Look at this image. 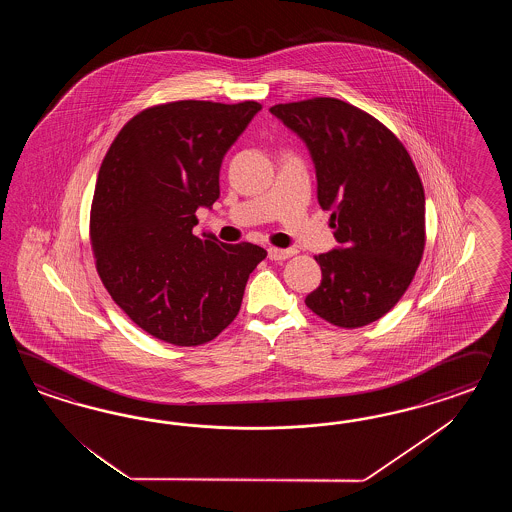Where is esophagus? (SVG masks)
Instances as JSON below:
<instances>
[{"instance_id": "1", "label": "esophagus", "mask_w": 512, "mask_h": 512, "mask_svg": "<svg viewBox=\"0 0 512 512\" xmlns=\"http://www.w3.org/2000/svg\"><path fill=\"white\" fill-rule=\"evenodd\" d=\"M295 251L293 249L268 248V259L270 261H285L289 257H293Z\"/></svg>"}]
</instances>
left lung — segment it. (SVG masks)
Here are the masks:
<instances>
[{
	"mask_svg": "<svg viewBox=\"0 0 512 512\" xmlns=\"http://www.w3.org/2000/svg\"><path fill=\"white\" fill-rule=\"evenodd\" d=\"M270 112L310 150L317 201L332 210L340 248L321 253V285L306 306L341 328L392 310L419 268L424 187L398 137L368 112L334 97L274 105Z\"/></svg>",
	"mask_w": 512,
	"mask_h": 512,
	"instance_id": "left-lung-1",
	"label": "left lung"
}]
</instances>
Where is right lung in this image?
Returning <instances> with one entry per match:
<instances>
[{"label": "right lung", "mask_w": 512, "mask_h": 512, "mask_svg": "<svg viewBox=\"0 0 512 512\" xmlns=\"http://www.w3.org/2000/svg\"><path fill=\"white\" fill-rule=\"evenodd\" d=\"M263 109L174 101L133 116L105 155L90 214L97 274L125 315L180 347L214 340L238 315L255 244L199 238L195 212L219 197L227 150Z\"/></svg>", "instance_id": "right-lung-1"}]
</instances>
